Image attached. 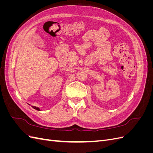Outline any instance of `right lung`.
<instances>
[{
	"instance_id": "right-lung-1",
	"label": "right lung",
	"mask_w": 153,
	"mask_h": 153,
	"mask_svg": "<svg viewBox=\"0 0 153 153\" xmlns=\"http://www.w3.org/2000/svg\"><path fill=\"white\" fill-rule=\"evenodd\" d=\"M32 107H33L34 109H36L37 110H40V109L38 107H36V106H32Z\"/></svg>"
}]
</instances>
